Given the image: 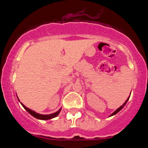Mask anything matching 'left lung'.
Wrapping results in <instances>:
<instances>
[{"instance_id":"1","label":"left lung","mask_w":148,"mask_h":148,"mask_svg":"<svg viewBox=\"0 0 148 148\" xmlns=\"http://www.w3.org/2000/svg\"><path fill=\"white\" fill-rule=\"evenodd\" d=\"M130 96H129V97H128V98H127V99L126 100V101H125V103H123V105H122V106H120V107H119V108H118V109H116V110H115V111L114 112H113V113H112V114H111V115H109V117H111V116H113V115H115V114H116V113H118V112L120 111V110H121V109H123V107L125 106V104H126V103H127V101H128V100H129V99H130Z\"/></svg>"}]
</instances>
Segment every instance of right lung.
<instances>
[{
  "instance_id": "right-lung-1",
  "label": "right lung",
  "mask_w": 148,
  "mask_h": 148,
  "mask_svg": "<svg viewBox=\"0 0 148 148\" xmlns=\"http://www.w3.org/2000/svg\"><path fill=\"white\" fill-rule=\"evenodd\" d=\"M16 97H17V96H16ZM18 101H20L19 99H18ZM20 103H21V102H20ZM21 104L22 105V106H23V108H24L26 110V111L30 113V115H33L34 118L39 119V120H50V119H52L53 118H56V117H57L58 115V114L60 113V112L61 111V109H62V108H60V109L58 110V111L55 112V113H51V114L42 115V114H40V113H37L35 111H33V110H31V109H30V108H27V107L24 106V105H23L22 103H21Z\"/></svg>"
}]
</instances>
